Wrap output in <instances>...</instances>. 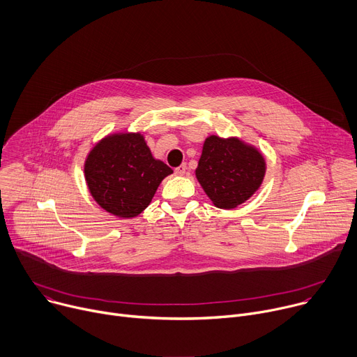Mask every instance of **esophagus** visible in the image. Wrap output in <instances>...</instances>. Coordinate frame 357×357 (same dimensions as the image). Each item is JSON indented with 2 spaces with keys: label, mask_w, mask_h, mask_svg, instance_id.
<instances>
[{
  "label": "esophagus",
  "mask_w": 357,
  "mask_h": 357,
  "mask_svg": "<svg viewBox=\"0 0 357 357\" xmlns=\"http://www.w3.org/2000/svg\"><path fill=\"white\" fill-rule=\"evenodd\" d=\"M185 172H186V165L185 164H182L178 168H175V174L176 175H185Z\"/></svg>",
  "instance_id": "obj_1"
}]
</instances>
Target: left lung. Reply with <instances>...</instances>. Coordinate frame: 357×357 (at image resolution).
I'll list each match as a JSON object with an SVG mask.
<instances>
[{
    "label": "left lung",
    "mask_w": 357,
    "mask_h": 357,
    "mask_svg": "<svg viewBox=\"0 0 357 357\" xmlns=\"http://www.w3.org/2000/svg\"><path fill=\"white\" fill-rule=\"evenodd\" d=\"M266 171L262 153L236 138H206L197 178L211 201L232 209L249 199L261 186Z\"/></svg>",
    "instance_id": "8db88e82"
}]
</instances>
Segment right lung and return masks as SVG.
<instances>
[{
  "mask_svg": "<svg viewBox=\"0 0 357 357\" xmlns=\"http://www.w3.org/2000/svg\"><path fill=\"white\" fill-rule=\"evenodd\" d=\"M172 169L152 156L141 134H116L96 145L85 162L91 195L119 218L139 215Z\"/></svg>",
  "mask_w": 357,
  "mask_h": 357,
  "instance_id": "add662e5",
  "label": "right lung"
}]
</instances>
